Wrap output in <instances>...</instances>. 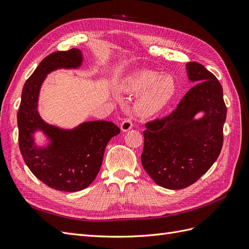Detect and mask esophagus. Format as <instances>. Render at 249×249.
Listing matches in <instances>:
<instances>
[{
	"instance_id": "obj_1",
	"label": "esophagus",
	"mask_w": 249,
	"mask_h": 249,
	"mask_svg": "<svg viewBox=\"0 0 249 249\" xmlns=\"http://www.w3.org/2000/svg\"><path fill=\"white\" fill-rule=\"evenodd\" d=\"M132 127H133V123H132V120L130 118L124 119V122L122 123V124H120V129H122L123 132L130 131Z\"/></svg>"
}]
</instances>
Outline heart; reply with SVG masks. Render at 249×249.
<instances>
[{
	"label": "heart",
	"mask_w": 249,
	"mask_h": 249,
	"mask_svg": "<svg viewBox=\"0 0 249 249\" xmlns=\"http://www.w3.org/2000/svg\"><path fill=\"white\" fill-rule=\"evenodd\" d=\"M125 92L137 93L133 110L138 116L147 117L161 112L167 106L177 91L171 76L152 71H139L130 74L124 84Z\"/></svg>",
	"instance_id": "obj_1"
}]
</instances>
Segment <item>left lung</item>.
I'll use <instances>...</instances> for the list:
<instances>
[{"mask_svg":"<svg viewBox=\"0 0 249 249\" xmlns=\"http://www.w3.org/2000/svg\"><path fill=\"white\" fill-rule=\"evenodd\" d=\"M188 78L196 83L166 117L145 124L142 166L161 187L171 190L192 185L210 169L223 144L227 107L222 86L197 62L186 65ZM202 111L204 116L195 115Z\"/></svg>","mask_w":249,"mask_h":249,"instance_id":"left-lung-1","label":"left lung"}]
</instances>
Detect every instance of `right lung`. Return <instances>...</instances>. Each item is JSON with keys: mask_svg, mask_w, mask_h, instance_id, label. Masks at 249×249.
Masks as SVG:
<instances>
[{"mask_svg": "<svg viewBox=\"0 0 249 249\" xmlns=\"http://www.w3.org/2000/svg\"><path fill=\"white\" fill-rule=\"evenodd\" d=\"M83 56L79 49L54 52L44 58L24 85L18 113V144L29 169L53 189L76 192L85 189L99 173L105 149L120 129L111 122L83 123L72 130L47 124L37 106L47 74L58 69H78ZM41 130L50 140L46 148L35 144L33 134Z\"/></svg>", "mask_w": 249, "mask_h": 249, "instance_id": "obj_1", "label": "right lung"}]
</instances>
